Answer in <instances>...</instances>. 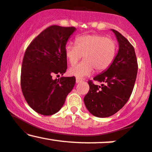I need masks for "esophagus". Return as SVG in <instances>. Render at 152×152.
Masks as SVG:
<instances>
[{"label":"esophagus","instance_id":"34e87169","mask_svg":"<svg viewBox=\"0 0 152 152\" xmlns=\"http://www.w3.org/2000/svg\"><path fill=\"white\" fill-rule=\"evenodd\" d=\"M82 81H83V80L81 79V78H76V83H80V82H81Z\"/></svg>","mask_w":152,"mask_h":152}]
</instances>
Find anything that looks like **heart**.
<instances>
[{"label":"heart","instance_id":"1","mask_svg":"<svg viewBox=\"0 0 152 152\" xmlns=\"http://www.w3.org/2000/svg\"><path fill=\"white\" fill-rule=\"evenodd\" d=\"M117 44L113 38L104 35H82L76 38V46L67 44L65 56L71 65L83 57V61L69 69L71 76L77 78L88 76L95 69L97 72L106 70L116 57Z\"/></svg>","mask_w":152,"mask_h":152}]
</instances>
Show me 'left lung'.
<instances>
[{"label": "left lung", "mask_w": 152, "mask_h": 152, "mask_svg": "<svg viewBox=\"0 0 152 152\" xmlns=\"http://www.w3.org/2000/svg\"><path fill=\"white\" fill-rule=\"evenodd\" d=\"M118 42V51L107 70L94 78L102 83L88 81L89 91L83 101L87 109L97 117H109L123 107L132 95L137 78L138 64L133 46L117 31L112 29Z\"/></svg>", "instance_id": "8db88e82"}]
</instances>
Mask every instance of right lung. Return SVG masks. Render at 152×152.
<instances>
[{"label": "right lung", "mask_w": 152, "mask_h": 152, "mask_svg": "<svg viewBox=\"0 0 152 152\" xmlns=\"http://www.w3.org/2000/svg\"><path fill=\"white\" fill-rule=\"evenodd\" d=\"M75 27L50 26L31 41L23 59L20 86L26 102L35 111L44 116L61 109L76 78L61 77L67 69L65 46Z\"/></svg>", "instance_id": "1"}]
</instances>
